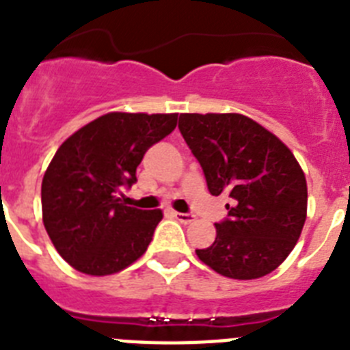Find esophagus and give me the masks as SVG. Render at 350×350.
Returning <instances> with one entry per match:
<instances>
[{
  "instance_id": "34e87169",
  "label": "esophagus",
  "mask_w": 350,
  "mask_h": 350,
  "mask_svg": "<svg viewBox=\"0 0 350 350\" xmlns=\"http://www.w3.org/2000/svg\"><path fill=\"white\" fill-rule=\"evenodd\" d=\"M172 217H174L176 220L183 222V224H189V222H192V220L196 219L193 213H181V211H172Z\"/></svg>"
}]
</instances>
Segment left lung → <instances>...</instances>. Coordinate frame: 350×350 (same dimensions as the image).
I'll return each mask as SVG.
<instances>
[{"mask_svg": "<svg viewBox=\"0 0 350 350\" xmlns=\"http://www.w3.org/2000/svg\"><path fill=\"white\" fill-rule=\"evenodd\" d=\"M185 142L211 196L228 193L215 242L202 263L231 280H256L286 260L306 220L308 187L299 161L274 133L240 113H181Z\"/></svg>", "mask_w": 350, "mask_h": 350, "instance_id": "left-lung-1", "label": "left lung"}]
</instances>
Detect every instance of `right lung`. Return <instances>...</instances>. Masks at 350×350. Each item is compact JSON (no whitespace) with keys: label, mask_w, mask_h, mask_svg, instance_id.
Returning a JSON list of instances; mask_svg holds the SVG:
<instances>
[{"label":"right lung","mask_w":350,"mask_h":350,"mask_svg":"<svg viewBox=\"0 0 350 350\" xmlns=\"http://www.w3.org/2000/svg\"><path fill=\"white\" fill-rule=\"evenodd\" d=\"M178 113L110 111L72 133L42 180V220L53 245L76 270L116 274L142 256L161 210L120 202L122 187L152 144L172 133Z\"/></svg>","instance_id":"add662e5"}]
</instances>
